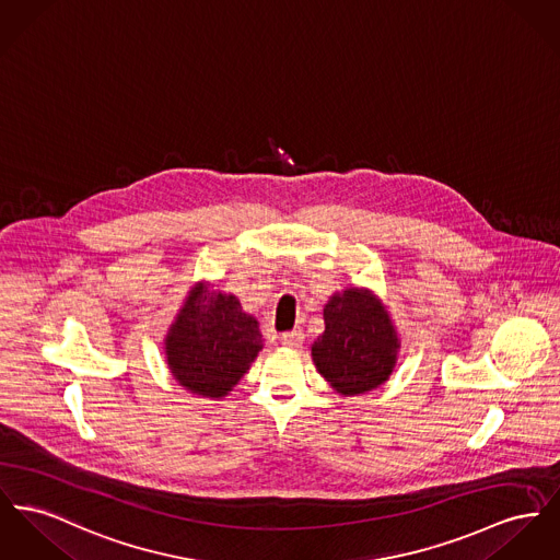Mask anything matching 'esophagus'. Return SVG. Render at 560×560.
I'll return each instance as SVG.
<instances>
[{
	"mask_svg": "<svg viewBox=\"0 0 560 560\" xmlns=\"http://www.w3.org/2000/svg\"><path fill=\"white\" fill-rule=\"evenodd\" d=\"M280 341L287 348H299L303 343V334L301 331H289V334H282Z\"/></svg>",
	"mask_w": 560,
	"mask_h": 560,
	"instance_id": "1",
	"label": "esophagus"
}]
</instances>
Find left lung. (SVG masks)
<instances>
[{
    "mask_svg": "<svg viewBox=\"0 0 560 560\" xmlns=\"http://www.w3.org/2000/svg\"><path fill=\"white\" fill-rule=\"evenodd\" d=\"M325 334L312 343L318 373L337 393L363 395L388 380L399 337L382 301L365 289H346L325 305Z\"/></svg>",
    "mask_w": 560,
    "mask_h": 560,
    "instance_id": "1",
    "label": "left lung"
}]
</instances>
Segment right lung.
<instances>
[{"label":"right lung","instance_id":"1","mask_svg":"<svg viewBox=\"0 0 560 560\" xmlns=\"http://www.w3.org/2000/svg\"><path fill=\"white\" fill-rule=\"evenodd\" d=\"M262 348L257 318L237 298L199 282L165 337L167 368L180 386L201 397H224L250 370Z\"/></svg>","mask_w":560,"mask_h":560}]
</instances>
